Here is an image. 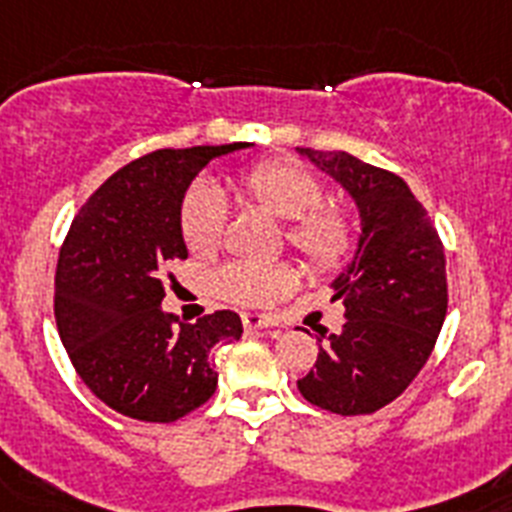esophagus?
Instances as JSON below:
<instances>
[{
	"mask_svg": "<svg viewBox=\"0 0 512 512\" xmlns=\"http://www.w3.org/2000/svg\"><path fill=\"white\" fill-rule=\"evenodd\" d=\"M243 327L246 329H266L274 327V319L266 314H243Z\"/></svg>",
	"mask_w": 512,
	"mask_h": 512,
	"instance_id": "34e87169",
	"label": "esophagus"
}]
</instances>
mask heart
<instances>
[{"instance_id":"b5f03b06","label":"heart","mask_w":512,"mask_h":512,"mask_svg":"<svg viewBox=\"0 0 512 512\" xmlns=\"http://www.w3.org/2000/svg\"><path fill=\"white\" fill-rule=\"evenodd\" d=\"M243 196L272 217L287 222V243L322 272H332L358 251V219L345 204L324 201V180L293 159H266L240 177ZM227 230V204L211 185L190 188L180 206V232L196 256H211ZM298 282L290 264L230 261L209 277L211 293L238 306H269L285 298Z\"/></svg>"}]
</instances>
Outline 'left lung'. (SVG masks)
Here are the masks:
<instances>
[{
  "label": "left lung",
  "instance_id": "8db88e82",
  "mask_svg": "<svg viewBox=\"0 0 512 512\" xmlns=\"http://www.w3.org/2000/svg\"><path fill=\"white\" fill-rule=\"evenodd\" d=\"M335 177L361 211L356 259L332 282L345 324L319 345L298 390L340 416L374 413L424 369L447 314L445 248L403 177L345 151L301 149Z\"/></svg>",
  "mask_w": 512,
  "mask_h": 512
}]
</instances>
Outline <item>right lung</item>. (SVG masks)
Masks as SVG:
<instances>
[{
	"instance_id": "add662e5",
	"label": "right lung",
	"mask_w": 512,
	"mask_h": 512,
	"mask_svg": "<svg viewBox=\"0 0 512 512\" xmlns=\"http://www.w3.org/2000/svg\"><path fill=\"white\" fill-rule=\"evenodd\" d=\"M246 146L151 151L104 180L67 230L54 274L59 337L88 390L122 416L170 424L201 408L217 390L211 350L243 335L235 311L177 324L162 311V277L188 259L180 206L190 180Z\"/></svg>"
}]
</instances>
